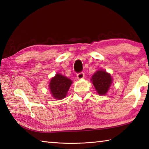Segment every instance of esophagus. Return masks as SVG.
Listing matches in <instances>:
<instances>
[{"label": "esophagus", "mask_w": 149, "mask_h": 149, "mask_svg": "<svg viewBox=\"0 0 149 149\" xmlns=\"http://www.w3.org/2000/svg\"><path fill=\"white\" fill-rule=\"evenodd\" d=\"M77 78L78 79H81L84 78V72H80L79 74H77Z\"/></svg>", "instance_id": "1"}]
</instances>
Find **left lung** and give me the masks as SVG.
<instances>
[{
    "instance_id": "left-lung-1",
    "label": "left lung",
    "mask_w": 149,
    "mask_h": 149,
    "mask_svg": "<svg viewBox=\"0 0 149 149\" xmlns=\"http://www.w3.org/2000/svg\"><path fill=\"white\" fill-rule=\"evenodd\" d=\"M91 81L95 86L96 91L100 95L107 94L111 84H112V78L110 74L102 70L96 72Z\"/></svg>"
}]
</instances>
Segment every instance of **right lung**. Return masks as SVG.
I'll return each instance as SVG.
<instances>
[{
    "label": "right lung",
    "mask_w": 149,
    "mask_h": 149,
    "mask_svg": "<svg viewBox=\"0 0 149 149\" xmlns=\"http://www.w3.org/2000/svg\"><path fill=\"white\" fill-rule=\"evenodd\" d=\"M72 81L60 74H57L50 80L49 89L54 99L61 100L67 95Z\"/></svg>",
    "instance_id": "add662e5"
}]
</instances>
